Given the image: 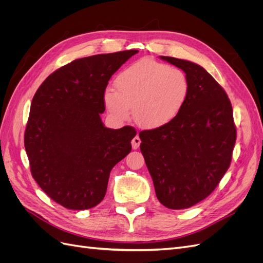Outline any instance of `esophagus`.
I'll use <instances>...</instances> for the list:
<instances>
[{"label": "esophagus", "mask_w": 263, "mask_h": 263, "mask_svg": "<svg viewBox=\"0 0 263 263\" xmlns=\"http://www.w3.org/2000/svg\"><path fill=\"white\" fill-rule=\"evenodd\" d=\"M140 142H141V140H140L138 135H137V136H135L133 138V140H132V147H133V149H138Z\"/></svg>", "instance_id": "1"}]
</instances>
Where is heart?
Segmentation results:
<instances>
[{"label":"heart","instance_id":"b5f03b06","mask_svg":"<svg viewBox=\"0 0 263 263\" xmlns=\"http://www.w3.org/2000/svg\"><path fill=\"white\" fill-rule=\"evenodd\" d=\"M104 92V105L116 121H126L130 108L135 123L155 129L171 123L189 97L186 74L176 67L141 59L125 68Z\"/></svg>","mask_w":263,"mask_h":263}]
</instances>
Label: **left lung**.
<instances>
[{"label": "left lung", "instance_id": "1", "mask_svg": "<svg viewBox=\"0 0 263 263\" xmlns=\"http://www.w3.org/2000/svg\"><path fill=\"white\" fill-rule=\"evenodd\" d=\"M160 58L184 71L189 97L171 123L139 133L140 151L159 202L171 210L189 209L208 197L229 168L236 142L233 107L203 67Z\"/></svg>", "mask_w": 263, "mask_h": 263}]
</instances>
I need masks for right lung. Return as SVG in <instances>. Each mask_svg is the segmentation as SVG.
Masks as SVG:
<instances>
[{"label": "right lung", "instance_id": "1", "mask_svg": "<svg viewBox=\"0 0 263 263\" xmlns=\"http://www.w3.org/2000/svg\"><path fill=\"white\" fill-rule=\"evenodd\" d=\"M137 52L73 60L34 95L24 137L31 176L63 208L82 211L101 203L110 170L130 153L135 128H107L101 114L110 77Z\"/></svg>", "mask_w": 263, "mask_h": 263}]
</instances>
